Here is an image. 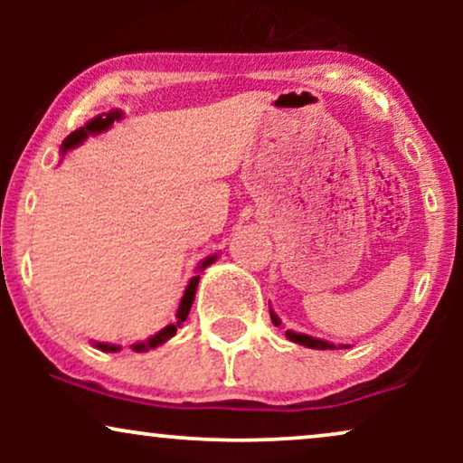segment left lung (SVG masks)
Listing matches in <instances>:
<instances>
[{
	"label": "left lung",
	"mask_w": 463,
	"mask_h": 463,
	"mask_svg": "<svg viewBox=\"0 0 463 463\" xmlns=\"http://www.w3.org/2000/svg\"><path fill=\"white\" fill-rule=\"evenodd\" d=\"M269 317H272V322L276 326H280V320L279 316L269 309ZM287 337L291 339V342L296 344H302V346H309V348H317V350H328V348H335V344H328V342H322V339H316V337H309V335H302V333H294V331H287L285 333ZM339 348H346V346H339Z\"/></svg>",
	"instance_id": "8db88e82"
}]
</instances>
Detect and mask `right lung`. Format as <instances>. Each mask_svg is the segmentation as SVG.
<instances>
[{"instance_id":"right-lung-1","label":"right lung","mask_w":463,"mask_h":463,"mask_svg":"<svg viewBox=\"0 0 463 463\" xmlns=\"http://www.w3.org/2000/svg\"><path fill=\"white\" fill-rule=\"evenodd\" d=\"M119 117H121V115L117 113V110H113V113H109L106 117H95V119H93V121H89V124L84 126V128H80V130H76V132H71V135L67 137L65 143H62V152L71 150V147H76L80 141L87 139L89 132H99V130H106V128H109L110 124H113L115 119H119ZM213 261H215V257L206 259V261L202 263V268H206V265H211ZM198 280H200V276H194V279H191V283L187 285V291H184L183 300H180V309H178V313H176L178 320L174 322V324H169V326H165L161 333H156V335H154V337L147 339V342L135 344V346H132V348H135L137 353H143V350H147V348H156L158 344L167 342L169 337H174V335H176L178 326H180V324H183L184 320H187L191 305H194V298H195V287H198ZM98 348L106 350V353H115V350H119V346H109V344H98Z\"/></svg>"}]
</instances>
